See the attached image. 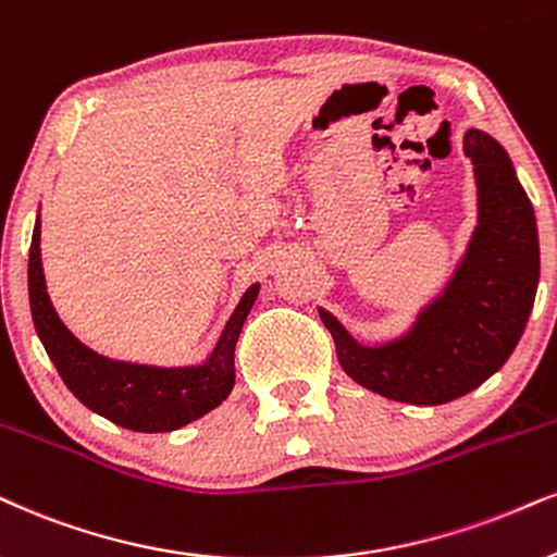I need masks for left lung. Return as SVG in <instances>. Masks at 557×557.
I'll use <instances>...</instances> for the list:
<instances>
[{
  "label": "left lung",
  "instance_id": "8db88e82",
  "mask_svg": "<svg viewBox=\"0 0 557 557\" xmlns=\"http://www.w3.org/2000/svg\"><path fill=\"white\" fill-rule=\"evenodd\" d=\"M465 154L478 188L475 230L410 325L393 338L363 343L318 307L343 372L387 400L444 405L472 393L509 361L534 307L537 219L511 157L480 128L465 132Z\"/></svg>",
  "mask_w": 557,
  "mask_h": 557
}]
</instances>
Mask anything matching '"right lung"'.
<instances>
[{
	"instance_id": "obj_1",
	"label": "right lung",
	"mask_w": 557,
	"mask_h": 557,
	"mask_svg": "<svg viewBox=\"0 0 557 557\" xmlns=\"http://www.w3.org/2000/svg\"><path fill=\"white\" fill-rule=\"evenodd\" d=\"M258 292L260 284L247 286L237 307L226 318L214 348L201 363L154 367V363L108 359L85 346L61 322L46 289L44 260H40V214L33 226L27 294H30V314L38 338L72 395L92 413L128 431H141V434L177 431L211 413L230 397L235 387V346Z\"/></svg>"
}]
</instances>
